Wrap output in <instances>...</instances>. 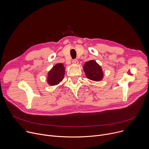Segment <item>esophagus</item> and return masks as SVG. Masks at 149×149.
Masks as SVG:
<instances>
[{
    "instance_id": "esophagus-1",
    "label": "esophagus",
    "mask_w": 149,
    "mask_h": 149,
    "mask_svg": "<svg viewBox=\"0 0 149 149\" xmlns=\"http://www.w3.org/2000/svg\"><path fill=\"white\" fill-rule=\"evenodd\" d=\"M72 63H74V64H78V61L77 59H74L72 61Z\"/></svg>"
}]
</instances>
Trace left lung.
<instances>
[{"label": "left lung", "mask_w": 149, "mask_h": 149, "mask_svg": "<svg viewBox=\"0 0 149 149\" xmlns=\"http://www.w3.org/2000/svg\"><path fill=\"white\" fill-rule=\"evenodd\" d=\"M84 71L87 78L94 81H100L104 77L101 67L94 60H90L84 63Z\"/></svg>", "instance_id": "obj_1"}]
</instances>
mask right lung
Masks as SVG:
<instances>
[{
    "mask_svg": "<svg viewBox=\"0 0 149 149\" xmlns=\"http://www.w3.org/2000/svg\"><path fill=\"white\" fill-rule=\"evenodd\" d=\"M65 70V67L62 63H56L48 73V84L51 86L59 84L64 77Z\"/></svg>",
    "mask_w": 149,
    "mask_h": 149,
    "instance_id": "add662e5",
    "label": "right lung"
}]
</instances>
